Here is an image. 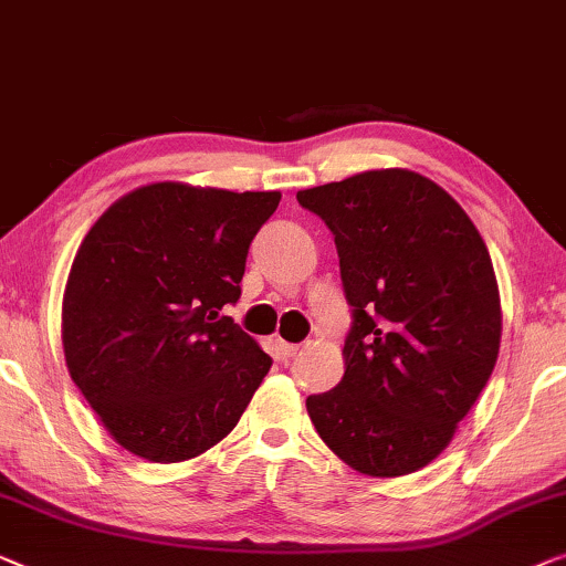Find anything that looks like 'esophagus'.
I'll use <instances>...</instances> for the list:
<instances>
[{
  "mask_svg": "<svg viewBox=\"0 0 566 566\" xmlns=\"http://www.w3.org/2000/svg\"><path fill=\"white\" fill-rule=\"evenodd\" d=\"M275 349H277V357H281V359H291V357H296V355H298V344L277 342V344H275Z\"/></svg>",
  "mask_w": 566,
  "mask_h": 566,
  "instance_id": "1",
  "label": "esophagus"
}]
</instances>
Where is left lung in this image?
<instances>
[{
  "label": "left lung",
  "instance_id": "left-lung-1",
  "mask_svg": "<svg viewBox=\"0 0 566 566\" xmlns=\"http://www.w3.org/2000/svg\"><path fill=\"white\" fill-rule=\"evenodd\" d=\"M334 234L352 326L344 378L306 398L339 460L373 478L421 470L493 375L501 296L464 209L413 170H367L298 191Z\"/></svg>",
  "mask_w": 566,
  "mask_h": 566
}]
</instances>
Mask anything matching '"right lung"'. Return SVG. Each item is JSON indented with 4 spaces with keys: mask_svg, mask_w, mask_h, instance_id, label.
I'll list each match as a JSON object with an SVG mask.
<instances>
[{
    "mask_svg": "<svg viewBox=\"0 0 566 566\" xmlns=\"http://www.w3.org/2000/svg\"><path fill=\"white\" fill-rule=\"evenodd\" d=\"M277 191L153 184L104 211L73 258L63 352L73 382L129 452L199 457L234 429L273 365L224 316Z\"/></svg>",
    "mask_w": 566,
    "mask_h": 566,
    "instance_id": "1",
    "label": "right lung"
}]
</instances>
